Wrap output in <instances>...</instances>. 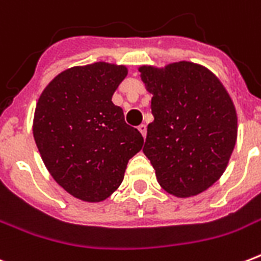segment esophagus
Wrapping results in <instances>:
<instances>
[{
	"instance_id": "obj_1",
	"label": "esophagus",
	"mask_w": 261,
	"mask_h": 261,
	"mask_svg": "<svg viewBox=\"0 0 261 261\" xmlns=\"http://www.w3.org/2000/svg\"><path fill=\"white\" fill-rule=\"evenodd\" d=\"M138 130L141 131V134L143 135V137H146V124H139L138 126Z\"/></svg>"
}]
</instances>
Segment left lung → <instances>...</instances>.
Returning a JSON list of instances; mask_svg holds the SVG:
<instances>
[{
    "instance_id": "left-lung-1",
    "label": "left lung",
    "mask_w": 261,
    "mask_h": 261,
    "mask_svg": "<svg viewBox=\"0 0 261 261\" xmlns=\"http://www.w3.org/2000/svg\"><path fill=\"white\" fill-rule=\"evenodd\" d=\"M154 120L143 153L164 190L178 198L211 187L226 168L237 138L230 96L206 67L177 62L165 69L142 66Z\"/></svg>"
}]
</instances>
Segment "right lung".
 Listing matches in <instances>:
<instances>
[{
	"mask_svg": "<svg viewBox=\"0 0 261 261\" xmlns=\"http://www.w3.org/2000/svg\"><path fill=\"white\" fill-rule=\"evenodd\" d=\"M127 69L106 62L62 71L39 97L34 138L59 186L85 202H101L123 181L143 137L112 102Z\"/></svg>",
	"mask_w": 261,
	"mask_h": 261,
	"instance_id": "1",
	"label": "right lung"
}]
</instances>
